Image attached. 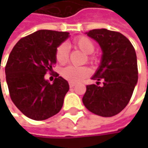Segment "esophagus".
Masks as SVG:
<instances>
[{"label": "esophagus", "instance_id": "esophagus-1", "mask_svg": "<svg viewBox=\"0 0 148 148\" xmlns=\"http://www.w3.org/2000/svg\"><path fill=\"white\" fill-rule=\"evenodd\" d=\"M74 86H75V83H73V82H69V86L72 88V87H74Z\"/></svg>", "mask_w": 148, "mask_h": 148}]
</instances>
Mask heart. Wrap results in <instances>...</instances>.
<instances>
[{
	"label": "heart",
	"instance_id": "1",
	"mask_svg": "<svg viewBox=\"0 0 148 148\" xmlns=\"http://www.w3.org/2000/svg\"><path fill=\"white\" fill-rule=\"evenodd\" d=\"M73 45L74 48L81 50L86 54H92L95 49L93 42L89 38L85 36H80L74 38L73 41ZM55 57L57 62H59L60 64H65L69 61V57L68 46L65 44L59 45L56 49ZM87 59L88 61H92L93 57L92 55H88ZM61 74L65 79L75 83L88 76L90 74V69L87 67L68 66L62 69Z\"/></svg>",
	"mask_w": 148,
	"mask_h": 148
}]
</instances>
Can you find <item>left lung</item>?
<instances>
[{
	"label": "left lung",
	"mask_w": 148,
	"mask_h": 148,
	"mask_svg": "<svg viewBox=\"0 0 148 148\" xmlns=\"http://www.w3.org/2000/svg\"><path fill=\"white\" fill-rule=\"evenodd\" d=\"M86 34L99 44L103 51L100 66L92 79L103 80V85L86 86L82 101L98 116H113L127 106L137 83L135 50L130 41L117 32L94 29Z\"/></svg>",
	"instance_id": "left-lung-1"
}]
</instances>
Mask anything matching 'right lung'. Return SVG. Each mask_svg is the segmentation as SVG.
I'll return each instance as SVG.
<instances>
[{
	"label": "right lung",
	"instance_id": "1",
	"mask_svg": "<svg viewBox=\"0 0 148 148\" xmlns=\"http://www.w3.org/2000/svg\"><path fill=\"white\" fill-rule=\"evenodd\" d=\"M69 34L39 30L18 40L9 55L5 68L9 94L15 106L31 119H48L62 107L69 90L68 81L58 76L50 84L45 75L52 71L56 49Z\"/></svg>",
	"mask_w": 148,
	"mask_h": 148
}]
</instances>
